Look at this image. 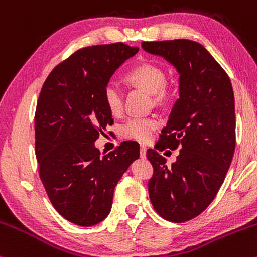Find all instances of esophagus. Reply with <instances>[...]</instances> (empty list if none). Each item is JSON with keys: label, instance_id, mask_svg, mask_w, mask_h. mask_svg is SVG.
I'll use <instances>...</instances> for the list:
<instances>
[{"label": "esophagus", "instance_id": "obj_1", "mask_svg": "<svg viewBox=\"0 0 257 257\" xmlns=\"http://www.w3.org/2000/svg\"><path fill=\"white\" fill-rule=\"evenodd\" d=\"M146 146L145 145H141L140 146V157L141 158H145L146 157Z\"/></svg>", "mask_w": 257, "mask_h": 257}]
</instances>
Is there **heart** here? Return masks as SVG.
<instances>
[{
	"label": "heart",
	"mask_w": 257,
	"mask_h": 257,
	"mask_svg": "<svg viewBox=\"0 0 257 257\" xmlns=\"http://www.w3.org/2000/svg\"><path fill=\"white\" fill-rule=\"evenodd\" d=\"M126 83L133 87L152 94L156 102H161L166 98L164 85L167 82L166 72L162 67L155 64H140L125 75ZM104 102L112 114L117 116L122 112L123 91L118 84L110 82L105 85ZM159 125V120L156 117H144V118H131L120 126V135L123 138L137 141H147L152 137V133Z\"/></svg>",
	"instance_id": "1"
}]
</instances>
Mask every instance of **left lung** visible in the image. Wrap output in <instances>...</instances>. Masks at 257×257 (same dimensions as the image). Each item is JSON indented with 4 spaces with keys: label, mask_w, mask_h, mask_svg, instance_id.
Returning a JSON list of instances; mask_svg holds the SVG:
<instances>
[{
    "label": "left lung",
    "mask_w": 257,
    "mask_h": 257,
    "mask_svg": "<svg viewBox=\"0 0 257 257\" xmlns=\"http://www.w3.org/2000/svg\"><path fill=\"white\" fill-rule=\"evenodd\" d=\"M178 70L179 95L167 126L159 135V151L180 153L170 167L156 150H147L153 167L149 181L151 203L163 219L185 222L213 202L235 149L234 95L231 81L202 44L190 40L143 42Z\"/></svg>",
    "instance_id": "left-lung-1"
}]
</instances>
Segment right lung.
Instances as JSON below:
<instances>
[{
    "mask_svg": "<svg viewBox=\"0 0 257 257\" xmlns=\"http://www.w3.org/2000/svg\"><path fill=\"white\" fill-rule=\"evenodd\" d=\"M138 47L122 42L85 47L53 69L35 113L38 173L48 198L64 219L93 226L110 214L113 191L140 147L123 141L101 156L94 143L113 123L105 85Z\"/></svg>",
    "mask_w": 257,
    "mask_h": 257,
    "instance_id": "right-lung-1",
    "label": "right lung"
}]
</instances>
